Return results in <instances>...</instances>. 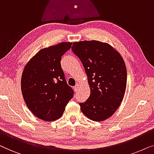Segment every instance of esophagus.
I'll list each match as a JSON object with an SVG mask.
<instances>
[{"label": "esophagus", "instance_id": "esophagus-1", "mask_svg": "<svg viewBox=\"0 0 154 154\" xmlns=\"http://www.w3.org/2000/svg\"><path fill=\"white\" fill-rule=\"evenodd\" d=\"M79 84H77V85L75 86V87H74V91H75V92H77V90H78V89H79Z\"/></svg>", "mask_w": 154, "mask_h": 154}]
</instances>
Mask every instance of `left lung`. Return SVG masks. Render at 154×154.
I'll list each match as a JSON object with an SVG mask.
<instances>
[{
    "label": "left lung",
    "instance_id": "8db88e82",
    "mask_svg": "<svg viewBox=\"0 0 154 154\" xmlns=\"http://www.w3.org/2000/svg\"><path fill=\"white\" fill-rule=\"evenodd\" d=\"M72 51L82 61L88 77L91 94L82 112L94 121H103L120 106L127 86V69L123 59L109 44L98 41L72 44Z\"/></svg>",
    "mask_w": 154,
    "mask_h": 154
}]
</instances>
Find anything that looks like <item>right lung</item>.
Segmentation results:
<instances>
[{
	"instance_id": "right-lung-1",
	"label": "right lung",
	"mask_w": 154,
	"mask_h": 154,
	"mask_svg": "<svg viewBox=\"0 0 154 154\" xmlns=\"http://www.w3.org/2000/svg\"><path fill=\"white\" fill-rule=\"evenodd\" d=\"M71 46L72 43L62 42L42 49L24 69L21 87L24 101L33 114L43 120L60 118L74 96L60 64L61 57Z\"/></svg>"
}]
</instances>
